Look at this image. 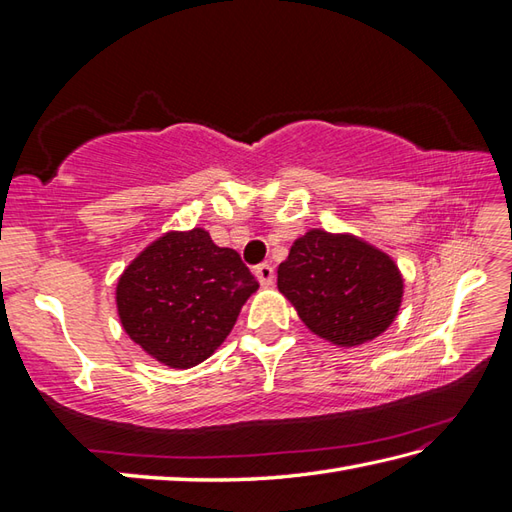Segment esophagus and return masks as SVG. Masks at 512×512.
I'll return each instance as SVG.
<instances>
[{
	"label": "esophagus",
	"instance_id": "34e87169",
	"mask_svg": "<svg viewBox=\"0 0 512 512\" xmlns=\"http://www.w3.org/2000/svg\"><path fill=\"white\" fill-rule=\"evenodd\" d=\"M255 275H257L259 284H262V286H273V281H275V268L270 266V264H259V266L255 268Z\"/></svg>",
	"mask_w": 512,
	"mask_h": 512
}]
</instances>
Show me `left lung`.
Returning a JSON list of instances; mask_svg holds the SVG:
<instances>
[{
	"label": "left lung",
	"instance_id": "1",
	"mask_svg": "<svg viewBox=\"0 0 512 512\" xmlns=\"http://www.w3.org/2000/svg\"><path fill=\"white\" fill-rule=\"evenodd\" d=\"M277 288L310 332L339 347H356L389 328L405 284L383 250L354 235L312 228L279 264Z\"/></svg>",
	"mask_w": 512,
	"mask_h": 512
}]
</instances>
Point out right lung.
Returning a JSON list of instances; mask_svg holds the SVG:
<instances>
[{
  "mask_svg": "<svg viewBox=\"0 0 512 512\" xmlns=\"http://www.w3.org/2000/svg\"><path fill=\"white\" fill-rule=\"evenodd\" d=\"M257 288L237 250L220 248L204 228L169 231L123 270L116 308L151 358L189 369L224 343Z\"/></svg>",
  "mask_w": 512,
  "mask_h": 512,
  "instance_id": "right-lung-1",
  "label": "right lung"
}]
</instances>
